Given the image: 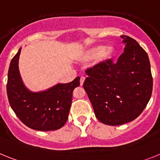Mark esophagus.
Listing matches in <instances>:
<instances>
[{
  "label": "esophagus",
  "mask_w": 160,
  "mask_h": 160,
  "mask_svg": "<svg viewBox=\"0 0 160 160\" xmlns=\"http://www.w3.org/2000/svg\"><path fill=\"white\" fill-rule=\"evenodd\" d=\"M85 79H86V78L85 77H81V78H80V85H81V86H82L83 83H84Z\"/></svg>",
  "instance_id": "obj_1"
}]
</instances>
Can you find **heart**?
<instances>
[{"label":"heart","mask_w":160,"mask_h":160,"mask_svg":"<svg viewBox=\"0 0 160 160\" xmlns=\"http://www.w3.org/2000/svg\"><path fill=\"white\" fill-rule=\"evenodd\" d=\"M114 54V48L112 46L103 47L102 46H98L86 49L81 53H79L78 59L82 62H87L95 58V62L100 64L111 60Z\"/></svg>","instance_id":"b5f03b06"}]
</instances>
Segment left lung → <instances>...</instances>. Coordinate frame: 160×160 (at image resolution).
<instances>
[{"instance_id":"1","label":"left lung","mask_w":160,"mask_h":160,"mask_svg":"<svg viewBox=\"0 0 160 160\" xmlns=\"http://www.w3.org/2000/svg\"><path fill=\"white\" fill-rule=\"evenodd\" d=\"M125 46L116 63H98L86 70L84 87L100 122L110 126L127 123L139 116L152 93L149 58L138 42L121 36Z\"/></svg>"}]
</instances>
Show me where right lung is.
I'll list each match as a JSON object with an SVG mask.
<instances>
[{"label": "right lung", "instance_id": "add662e5", "mask_svg": "<svg viewBox=\"0 0 160 160\" xmlns=\"http://www.w3.org/2000/svg\"><path fill=\"white\" fill-rule=\"evenodd\" d=\"M20 48L11 60L8 72L7 95L11 108L19 119L31 129L55 131L68 119L73 90L80 85V78L69 83H59L40 92H32L24 85L20 75Z\"/></svg>", "mask_w": 160, "mask_h": 160}]
</instances>
